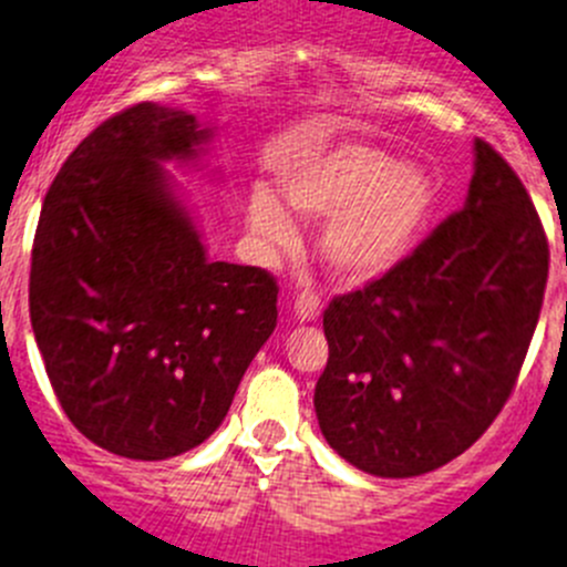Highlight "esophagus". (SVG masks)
<instances>
[{"label": "esophagus", "instance_id": "obj_1", "mask_svg": "<svg viewBox=\"0 0 567 567\" xmlns=\"http://www.w3.org/2000/svg\"><path fill=\"white\" fill-rule=\"evenodd\" d=\"M320 315V298L315 292H303L298 295V300H295V318L300 320V323H309V320H315Z\"/></svg>", "mask_w": 567, "mask_h": 567}]
</instances>
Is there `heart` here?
I'll return each mask as SVG.
<instances>
[{
    "instance_id": "heart-1",
    "label": "heart",
    "mask_w": 567,
    "mask_h": 567,
    "mask_svg": "<svg viewBox=\"0 0 567 567\" xmlns=\"http://www.w3.org/2000/svg\"><path fill=\"white\" fill-rule=\"evenodd\" d=\"M287 205L303 219H329L320 256L346 284L391 272L415 249L439 205V185L419 165H402L365 143L311 145L280 165ZM252 236L272 252L298 247V227L264 185L244 202Z\"/></svg>"
}]
</instances>
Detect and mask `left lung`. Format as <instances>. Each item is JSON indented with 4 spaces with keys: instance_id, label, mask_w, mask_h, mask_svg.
<instances>
[{
    "instance_id": "8db88e82",
    "label": "left lung",
    "mask_w": 567,
    "mask_h": 567,
    "mask_svg": "<svg viewBox=\"0 0 567 567\" xmlns=\"http://www.w3.org/2000/svg\"><path fill=\"white\" fill-rule=\"evenodd\" d=\"M548 238L520 176L484 140L464 207L402 264L323 311L315 388L326 441L377 477H413L486 433L526 360Z\"/></svg>"
}]
</instances>
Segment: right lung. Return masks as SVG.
<instances>
[{"label":"right lung","mask_w":567,"mask_h":567,"mask_svg":"<svg viewBox=\"0 0 567 567\" xmlns=\"http://www.w3.org/2000/svg\"><path fill=\"white\" fill-rule=\"evenodd\" d=\"M210 128L134 103L61 165L41 205L30 323L70 422L132 461L210 439L278 323L261 267L210 261L165 163L196 165Z\"/></svg>","instance_id":"right-lung-1"}]
</instances>
